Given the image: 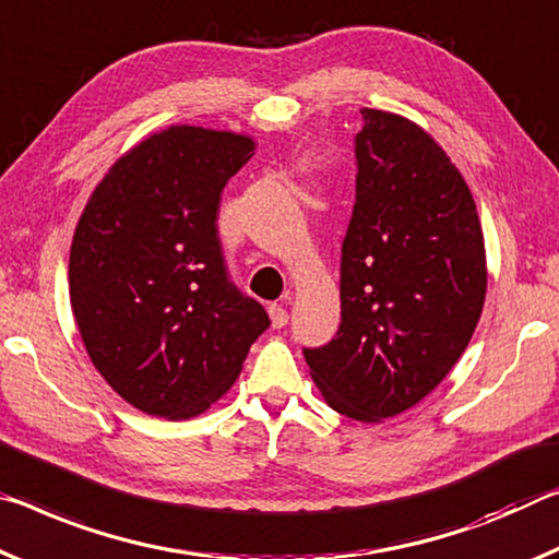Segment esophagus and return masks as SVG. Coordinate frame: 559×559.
Wrapping results in <instances>:
<instances>
[{"label":"esophagus","mask_w":559,"mask_h":559,"mask_svg":"<svg viewBox=\"0 0 559 559\" xmlns=\"http://www.w3.org/2000/svg\"><path fill=\"white\" fill-rule=\"evenodd\" d=\"M270 319H272V326L274 329H282L289 322V312L282 305H272L270 307Z\"/></svg>","instance_id":"esophagus-1"}]
</instances>
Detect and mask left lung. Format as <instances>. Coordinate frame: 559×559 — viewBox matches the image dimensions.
<instances>
[{"mask_svg":"<svg viewBox=\"0 0 559 559\" xmlns=\"http://www.w3.org/2000/svg\"><path fill=\"white\" fill-rule=\"evenodd\" d=\"M356 205L342 245V324L305 349L336 414L381 424L426 399L468 346L488 289L468 182L406 116L361 108Z\"/></svg>","mask_w":559,"mask_h":559,"instance_id":"left-lung-1","label":"left lung"}]
</instances>
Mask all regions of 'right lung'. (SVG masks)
<instances>
[{
	"label": "right lung",
	"instance_id": "add662e5",
	"mask_svg": "<svg viewBox=\"0 0 559 559\" xmlns=\"http://www.w3.org/2000/svg\"><path fill=\"white\" fill-rule=\"evenodd\" d=\"M245 133L176 123L118 158L73 230L69 299L81 342L118 396L195 418L230 391L270 326L227 280L219 193L252 158Z\"/></svg>",
	"mask_w": 559,
	"mask_h": 559
}]
</instances>
